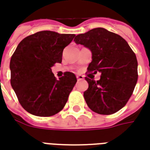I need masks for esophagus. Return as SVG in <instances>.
Listing matches in <instances>:
<instances>
[{"mask_svg":"<svg viewBox=\"0 0 150 150\" xmlns=\"http://www.w3.org/2000/svg\"><path fill=\"white\" fill-rule=\"evenodd\" d=\"M76 78H77V79H78V80H83V79H84L83 76V75H76Z\"/></svg>","mask_w":150,"mask_h":150,"instance_id":"esophagus-1","label":"esophagus"}]
</instances>
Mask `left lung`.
Returning <instances> with one entry per match:
<instances>
[{
	"label": "left lung",
	"instance_id": "8db88e82",
	"mask_svg": "<svg viewBox=\"0 0 150 150\" xmlns=\"http://www.w3.org/2000/svg\"><path fill=\"white\" fill-rule=\"evenodd\" d=\"M74 41L91 52L87 70L101 73L97 82L85 78L89 85L83 93L87 106L99 115L116 113L128 102L137 83L136 55L122 36L103 28L79 34Z\"/></svg>",
	"mask_w": 150,
	"mask_h": 150
}]
</instances>
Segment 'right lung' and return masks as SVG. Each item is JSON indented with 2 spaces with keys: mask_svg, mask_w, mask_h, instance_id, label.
<instances>
[{
  "mask_svg": "<svg viewBox=\"0 0 150 150\" xmlns=\"http://www.w3.org/2000/svg\"><path fill=\"white\" fill-rule=\"evenodd\" d=\"M75 36L41 31L18 44L10 60L11 85L22 107L30 114L49 117L65 106L77 79L72 72L56 79L52 67L62 62L64 47Z\"/></svg>",
  "mask_w": 150,
  "mask_h": 150,
  "instance_id": "1",
  "label": "right lung"
}]
</instances>
